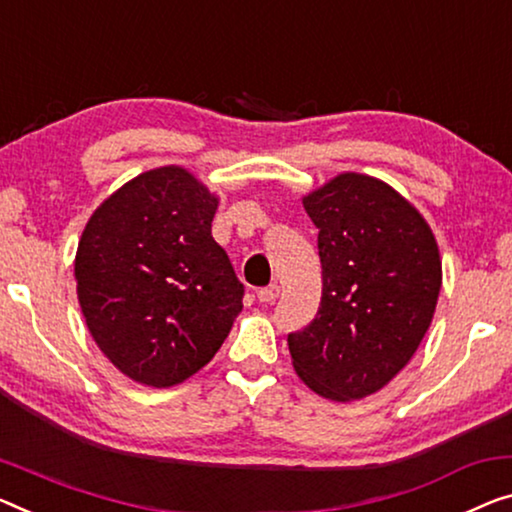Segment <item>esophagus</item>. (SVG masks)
I'll use <instances>...</instances> for the list:
<instances>
[{
	"label": "esophagus",
	"instance_id": "1",
	"mask_svg": "<svg viewBox=\"0 0 512 512\" xmlns=\"http://www.w3.org/2000/svg\"><path fill=\"white\" fill-rule=\"evenodd\" d=\"M278 294H280V287H278V285H269V287L259 289L257 299L262 301V303H273V301L278 299Z\"/></svg>",
	"mask_w": 512,
	"mask_h": 512
}]
</instances>
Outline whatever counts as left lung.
<instances>
[{"label":"left lung","mask_w":512,"mask_h":512,"mask_svg":"<svg viewBox=\"0 0 512 512\" xmlns=\"http://www.w3.org/2000/svg\"><path fill=\"white\" fill-rule=\"evenodd\" d=\"M317 225L322 301L287 335L296 375L333 402L377 393L411 361L441 289L437 239L386 181L342 172L303 197Z\"/></svg>","instance_id":"8db88e82"}]
</instances>
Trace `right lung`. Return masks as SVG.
Wrapping results in <instances>:
<instances>
[{"instance_id":"right-lung-1","label":"right lung","mask_w":512,"mask_h":512,"mask_svg":"<svg viewBox=\"0 0 512 512\" xmlns=\"http://www.w3.org/2000/svg\"><path fill=\"white\" fill-rule=\"evenodd\" d=\"M218 202L186 167L165 165L126 181L87 220L75 253L82 315L137 384L193 377L243 308V285L211 236Z\"/></svg>"}]
</instances>
